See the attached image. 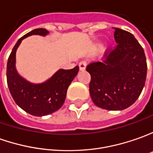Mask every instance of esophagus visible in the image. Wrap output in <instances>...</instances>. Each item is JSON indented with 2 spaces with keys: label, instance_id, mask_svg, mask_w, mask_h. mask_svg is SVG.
Returning a JSON list of instances; mask_svg holds the SVG:
<instances>
[{
  "label": "esophagus",
  "instance_id": "34e87169",
  "mask_svg": "<svg viewBox=\"0 0 153 153\" xmlns=\"http://www.w3.org/2000/svg\"><path fill=\"white\" fill-rule=\"evenodd\" d=\"M87 65V62L85 60H83L81 61L80 62H79V69L80 70H85V68H86Z\"/></svg>",
  "mask_w": 153,
  "mask_h": 153
}]
</instances>
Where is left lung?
<instances>
[{
  "instance_id": "left-lung-1",
  "label": "left lung",
  "mask_w": 153,
  "mask_h": 153,
  "mask_svg": "<svg viewBox=\"0 0 153 153\" xmlns=\"http://www.w3.org/2000/svg\"><path fill=\"white\" fill-rule=\"evenodd\" d=\"M115 47L105 52L102 62L86 67L91 74L93 102L107 110H123L138 99L146 79V59L142 46L128 31L114 28Z\"/></svg>"
}]
</instances>
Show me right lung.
I'll list each match as a JSON object with an SVG mask.
<instances>
[{
	"label": "right lung",
	"instance_id": "right-lung-1",
	"mask_svg": "<svg viewBox=\"0 0 153 153\" xmlns=\"http://www.w3.org/2000/svg\"><path fill=\"white\" fill-rule=\"evenodd\" d=\"M47 34L46 29H35L21 37L14 45L7 65V85L14 102L25 112L38 117L54 113L63 105L67 90L79 72V66L72 69H60L41 84H31L18 74L15 57L21 41L32 34L45 36Z\"/></svg>",
	"mask_w": 153,
	"mask_h": 153
}]
</instances>
